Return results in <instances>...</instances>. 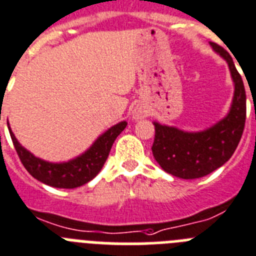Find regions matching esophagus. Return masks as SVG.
<instances>
[{
	"instance_id": "34e87169",
	"label": "esophagus",
	"mask_w": 256,
	"mask_h": 256,
	"mask_svg": "<svg viewBox=\"0 0 256 256\" xmlns=\"http://www.w3.org/2000/svg\"><path fill=\"white\" fill-rule=\"evenodd\" d=\"M146 116V110H142V108H136V110L132 112V117H134L135 120H142V118H144Z\"/></svg>"
}]
</instances>
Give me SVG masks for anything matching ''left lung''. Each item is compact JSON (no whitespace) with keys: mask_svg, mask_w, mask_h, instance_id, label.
<instances>
[{"mask_svg":"<svg viewBox=\"0 0 256 256\" xmlns=\"http://www.w3.org/2000/svg\"><path fill=\"white\" fill-rule=\"evenodd\" d=\"M210 45L228 63L234 84L228 114L214 126L197 132L153 122L156 134L152 152L156 161L162 170L182 179L202 178L223 166L234 153L245 128L246 92L241 74L228 51L214 42Z\"/></svg>","mask_w":256,"mask_h":256,"instance_id":"left-lung-1","label":"left lung"}]
</instances>
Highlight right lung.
<instances>
[{"instance_id": "right-lung-1", "label": "right lung", "mask_w": 256, "mask_h": 256, "mask_svg": "<svg viewBox=\"0 0 256 256\" xmlns=\"http://www.w3.org/2000/svg\"><path fill=\"white\" fill-rule=\"evenodd\" d=\"M126 125L128 122L122 121L112 126L98 138L85 153H82L81 156L70 161L60 162V164L44 161L33 156L18 142L10 128L8 131L22 164L34 179L55 188L72 190L88 183L96 176L98 172L103 168L104 162L108 158L116 138L125 130Z\"/></svg>"}]
</instances>
